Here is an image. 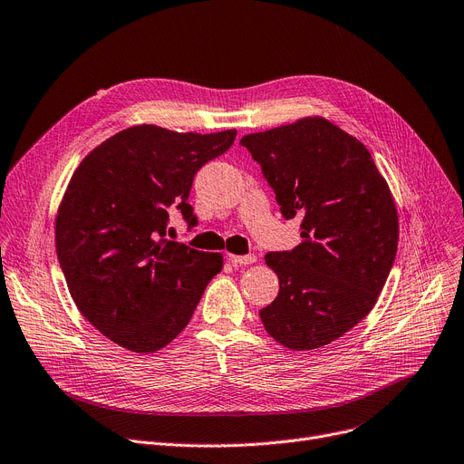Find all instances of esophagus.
<instances>
[{
	"mask_svg": "<svg viewBox=\"0 0 464 464\" xmlns=\"http://www.w3.org/2000/svg\"><path fill=\"white\" fill-rule=\"evenodd\" d=\"M227 257H229V261H231L235 266L250 265V263H254V261H256V256H254V254H248V256H233V254H229Z\"/></svg>",
	"mask_w": 464,
	"mask_h": 464,
	"instance_id": "34e87169",
	"label": "esophagus"
}]
</instances>
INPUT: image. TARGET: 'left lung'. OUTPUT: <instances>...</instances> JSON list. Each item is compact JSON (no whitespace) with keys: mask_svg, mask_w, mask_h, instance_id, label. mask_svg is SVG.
Listing matches in <instances>:
<instances>
[{"mask_svg":"<svg viewBox=\"0 0 464 464\" xmlns=\"http://www.w3.org/2000/svg\"><path fill=\"white\" fill-rule=\"evenodd\" d=\"M301 245L269 252L278 297L259 310L276 343L315 350L355 327L378 301L399 245V216L371 152L325 118L240 139Z\"/></svg>","mask_w":464,"mask_h":464,"instance_id":"obj_1","label":"left lung"}]
</instances>
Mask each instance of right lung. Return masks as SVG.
<instances>
[{
    "label": "right lung",
    "instance_id": "1",
    "mask_svg": "<svg viewBox=\"0 0 464 464\" xmlns=\"http://www.w3.org/2000/svg\"><path fill=\"white\" fill-rule=\"evenodd\" d=\"M235 137V130L199 135L133 126L72 173L56 216L58 261L81 314L121 348H165L222 271V254L165 235L173 210L198 226L188 203L193 177Z\"/></svg>",
    "mask_w": 464,
    "mask_h": 464
}]
</instances>
